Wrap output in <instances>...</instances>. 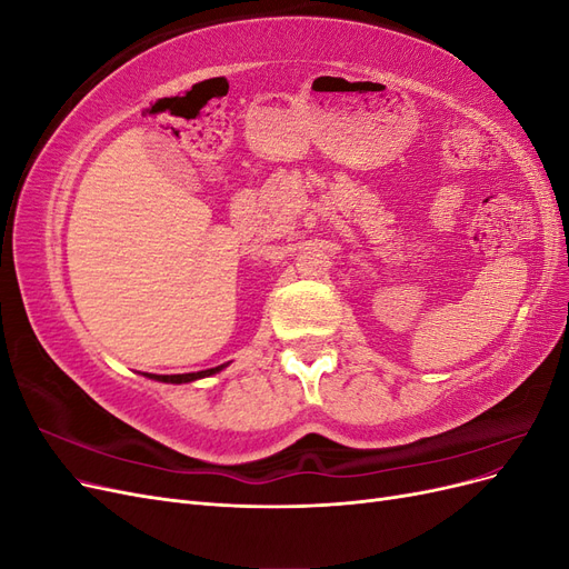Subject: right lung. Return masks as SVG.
Returning a JSON list of instances; mask_svg holds the SVG:
<instances>
[{
    "label": "right lung",
    "instance_id": "obj_1",
    "mask_svg": "<svg viewBox=\"0 0 569 569\" xmlns=\"http://www.w3.org/2000/svg\"><path fill=\"white\" fill-rule=\"evenodd\" d=\"M222 368H228V363L209 368V370H199V372H184V375H147L149 380H157V382H168V385H187V382H197L203 380V377H211L216 372H220Z\"/></svg>",
    "mask_w": 569,
    "mask_h": 569
}]
</instances>
